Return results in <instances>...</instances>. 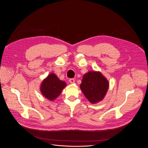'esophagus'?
I'll return each instance as SVG.
<instances>
[{
    "instance_id": "34e87169",
    "label": "esophagus",
    "mask_w": 148,
    "mask_h": 148,
    "mask_svg": "<svg viewBox=\"0 0 148 148\" xmlns=\"http://www.w3.org/2000/svg\"><path fill=\"white\" fill-rule=\"evenodd\" d=\"M69 82L71 83V84H73L75 82V79L74 78H70L69 79Z\"/></svg>"
}]
</instances>
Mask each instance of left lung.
Wrapping results in <instances>:
<instances>
[{
    "instance_id": "1",
    "label": "left lung",
    "mask_w": 148,
    "mask_h": 148,
    "mask_svg": "<svg viewBox=\"0 0 148 148\" xmlns=\"http://www.w3.org/2000/svg\"><path fill=\"white\" fill-rule=\"evenodd\" d=\"M109 87L108 80L101 73L89 71L84 74L80 88L86 97L92 103L101 101Z\"/></svg>"
}]
</instances>
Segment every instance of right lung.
Here are the masks:
<instances>
[{
  "label": "right lung",
  "mask_w": 148,
  "mask_h": 148,
  "mask_svg": "<svg viewBox=\"0 0 148 148\" xmlns=\"http://www.w3.org/2000/svg\"><path fill=\"white\" fill-rule=\"evenodd\" d=\"M66 84L60 80L53 73L50 74L43 81L41 86V92L46 98L53 101L59 96Z\"/></svg>",
  "instance_id": "right-lung-1"
}]
</instances>
